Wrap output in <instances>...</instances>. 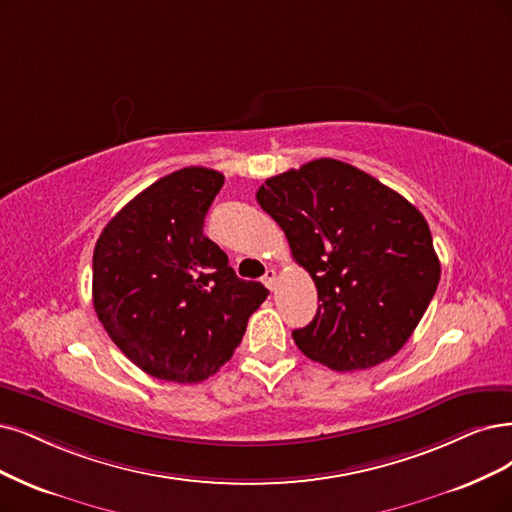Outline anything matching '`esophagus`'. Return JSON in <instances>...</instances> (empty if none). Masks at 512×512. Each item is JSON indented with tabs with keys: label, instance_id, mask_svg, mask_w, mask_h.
Instances as JSON below:
<instances>
[{
	"label": "esophagus",
	"instance_id": "obj_1",
	"mask_svg": "<svg viewBox=\"0 0 512 512\" xmlns=\"http://www.w3.org/2000/svg\"><path fill=\"white\" fill-rule=\"evenodd\" d=\"M261 282L263 285H266L270 291H274V287H276V270H266V274H263V278H261Z\"/></svg>",
	"mask_w": 512,
	"mask_h": 512
}]
</instances>
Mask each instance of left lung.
<instances>
[{
  "mask_svg": "<svg viewBox=\"0 0 512 512\" xmlns=\"http://www.w3.org/2000/svg\"><path fill=\"white\" fill-rule=\"evenodd\" d=\"M257 202L318 291L312 323L293 331L297 348L333 371L369 369L399 352L441 278L418 208L333 158L266 179Z\"/></svg>",
  "mask_w": 512,
  "mask_h": 512,
  "instance_id": "obj_1",
  "label": "left lung"
}]
</instances>
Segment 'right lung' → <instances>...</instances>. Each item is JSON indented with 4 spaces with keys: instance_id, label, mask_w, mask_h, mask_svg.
I'll list each match as a JSON object with an SVG mask.
<instances>
[{
    "instance_id": "1",
    "label": "right lung",
    "mask_w": 512,
    "mask_h": 512,
    "mask_svg": "<svg viewBox=\"0 0 512 512\" xmlns=\"http://www.w3.org/2000/svg\"><path fill=\"white\" fill-rule=\"evenodd\" d=\"M223 175L187 166L151 183L101 232L92 304L107 335L158 380L196 384L230 361L268 297L202 227Z\"/></svg>"
}]
</instances>
